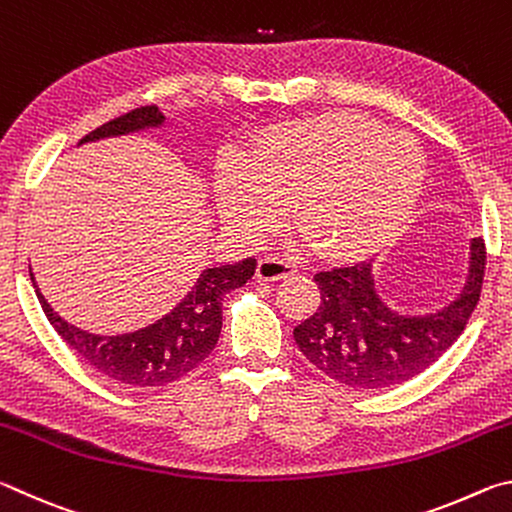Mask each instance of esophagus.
I'll return each instance as SVG.
<instances>
[{
	"instance_id": "esophagus-1",
	"label": "esophagus",
	"mask_w": 512,
	"mask_h": 512,
	"mask_svg": "<svg viewBox=\"0 0 512 512\" xmlns=\"http://www.w3.org/2000/svg\"><path fill=\"white\" fill-rule=\"evenodd\" d=\"M296 273V266L277 257H264L257 262L255 277L259 282H280Z\"/></svg>"
}]
</instances>
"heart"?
Returning <instances> with one entry per match:
<instances>
[{"label":"heart","instance_id":"b5f03b06","mask_svg":"<svg viewBox=\"0 0 512 512\" xmlns=\"http://www.w3.org/2000/svg\"><path fill=\"white\" fill-rule=\"evenodd\" d=\"M424 173L427 160L411 135L336 112L271 126L248 160L221 155L214 194L223 221L248 244L273 237L293 201L296 223L320 253L354 259L404 228Z\"/></svg>","mask_w":512,"mask_h":512}]
</instances>
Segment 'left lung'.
Wrapping results in <instances>:
<instances>
[{"mask_svg":"<svg viewBox=\"0 0 512 512\" xmlns=\"http://www.w3.org/2000/svg\"><path fill=\"white\" fill-rule=\"evenodd\" d=\"M483 239L470 241L461 291L445 307L404 314L379 296L375 257L318 273L320 307L293 329L300 352L329 379L357 391L404 384L433 366L461 336L481 296Z\"/></svg>","mask_w":512,"mask_h":512,"instance_id":"1","label":"left lung"}]
</instances>
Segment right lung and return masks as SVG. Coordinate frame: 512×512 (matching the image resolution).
Wrapping results in <instances>:
<instances>
[{"label": "right lung", "mask_w": 512, "mask_h": 512, "mask_svg": "<svg viewBox=\"0 0 512 512\" xmlns=\"http://www.w3.org/2000/svg\"><path fill=\"white\" fill-rule=\"evenodd\" d=\"M160 126H164L160 108L144 106L99 126L97 131L85 135L79 146ZM255 264L253 257H246L235 264L205 268L192 291L169 314L135 332L115 336L92 334L88 329L67 323L42 296L33 273L31 282L51 327L88 366L97 368L101 375L119 384L151 388L167 386L185 377L198 363L210 357L221 334V302L230 291L244 287L253 277Z\"/></svg>", "instance_id": "right-lung-1"}]
</instances>
